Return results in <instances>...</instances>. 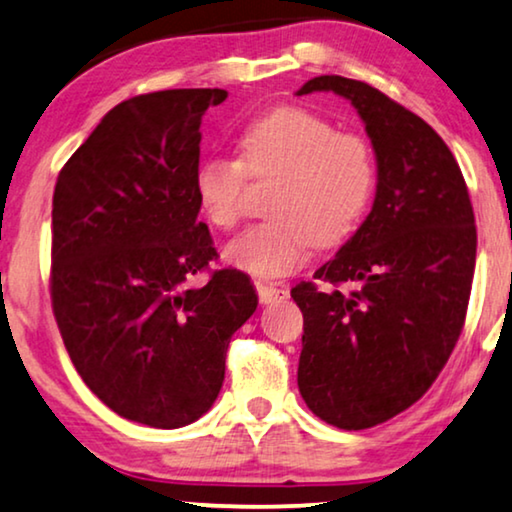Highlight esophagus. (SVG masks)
Wrapping results in <instances>:
<instances>
[{
    "label": "esophagus",
    "instance_id": "34e87169",
    "mask_svg": "<svg viewBox=\"0 0 512 512\" xmlns=\"http://www.w3.org/2000/svg\"><path fill=\"white\" fill-rule=\"evenodd\" d=\"M259 301L262 304H271V301H283L290 297V287L287 285H273V283H255Z\"/></svg>",
    "mask_w": 512,
    "mask_h": 512
}]
</instances>
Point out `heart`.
<instances>
[{"instance_id":"1","label":"heart","mask_w":512,"mask_h":512,"mask_svg":"<svg viewBox=\"0 0 512 512\" xmlns=\"http://www.w3.org/2000/svg\"><path fill=\"white\" fill-rule=\"evenodd\" d=\"M239 160L208 157L194 174V192L211 225L232 229L243 215L248 178L280 181L271 222L227 243L225 257L257 278L285 276L313 246L348 241L369 211L378 181L371 143L338 132L334 122L301 106H280L250 120L239 134Z\"/></svg>"}]
</instances>
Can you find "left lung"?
Returning <instances> with one entry per match:
<instances>
[{"label":"left lung","mask_w":512,"mask_h":512,"mask_svg":"<svg viewBox=\"0 0 512 512\" xmlns=\"http://www.w3.org/2000/svg\"><path fill=\"white\" fill-rule=\"evenodd\" d=\"M334 92L355 106L376 150L378 185L355 236L299 283L297 383L338 429H369L413 403L462 334L475 271L473 206L462 169L420 115L369 83L311 78L297 95Z\"/></svg>","instance_id":"8db88e82"}]
</instances>
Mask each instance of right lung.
Here are the masks:
<instances>
[{
	"mask_svg": "<svg viewBox=\"0 0 512 512\" xmlns=\"http://www.w3.org/2000/svg\"><path fill=\"white\" fill-rule=\"evenodd\" d=\"M220 88L162 90L104 115L53 194L50 299L83 383L113 413L157 429L218 399L232 334L257 308L250 278L218 269L197 220L201 115Z\"/></svg>",
	"mask_w": 512,
	"mask_h": 512,
	"instance_id": "add662e5",
	"label": "right lung"
}]
</instances>
